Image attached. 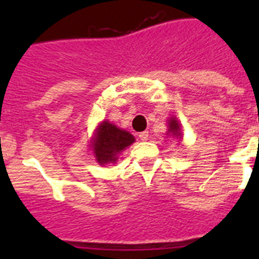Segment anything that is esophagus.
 Segmentation results:
<instances>
[{"mask_svg": "<svg viewBox=\"0 0 259 259\" xmlns=\"http://www.w3.org/2000/svg\"><path fill=\"white\" fill-rule=\"evenodd\" d=\"M138 137H140L141 141H146L149 138V132H141V133L138 134Z\"/></svg>", "mask_w": 259, "mask_h": 259, "instance_id": "esophagus-1", "label": "esophagus"}]
</instances>
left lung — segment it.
I'll list each match as a JSON object with an SVG mask.
<instances>
[{
  "instance_id": "1",
  "label": "left lung",
  "mask_w": 259,
  "mask_h": 259,
  "mask_svg": "<svg viewBox=\"0 0 259 259\" xmlns=\"http://www.w3.org/2000/svg\"><path fill=\"white\" fill-rule=\"evenodd\" d=\"M168 126H169V129H168V134L173 136V137H181V132H180V123L177 121L176 118H169V121H168Z\"/></svg>"
}]
</instances>
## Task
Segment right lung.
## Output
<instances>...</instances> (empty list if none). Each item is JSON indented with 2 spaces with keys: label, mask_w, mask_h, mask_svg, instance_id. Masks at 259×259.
Segmentation results:
<instances>
[{
  "label": "right lung",
  "mask_w": 259,
  "mask_h": 259,
  "mask_svg": "<svg viewBox=\"0 0 259 259\" xmlns=\"http://www.w3.org/2000/svg\"><path fill=\"white\" fill-rule=\"evenodd\" d=\"M136 141L129 132L117 127L109 121H103L95 130L91 142L94 156L101 165L115 162L118 154Z\"/></svg>",
  "instance_id": "add662e5"
}]
</instances>
